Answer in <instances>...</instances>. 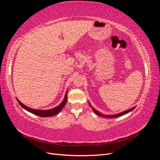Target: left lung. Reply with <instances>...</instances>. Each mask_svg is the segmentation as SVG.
Here are the masks:
<instances>
[{"instance_id": "8db88e82", "label": "left lung", "mask_w": 160, "mask_h": 160, "mask_svg": "<svg viewBox=\"0 0 160 160\" xmlns=\"http://www.w3.org/2000/svg\"><path fill=\"white\" fill-rule=\"evenodd\" d=\"M89 105H90V107L92 108V109H93V111H94V113H96L97 115H98L101 116V117H103V118L105 117V118H115L120 117V116H122V115H125V114H126V113H128L130 112V111H132V110H133V109L135 108V107H133V108H131V109H128V110H126V111H123V112L120 113H118V114H116V115H103V114H102V113H99V111H98L97 110H95L94 108H92V106H91V105H90V103H89Z\"/></svg>"}]
</instances>
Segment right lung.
<instances>
[{"label":"right lung","mask_w":160,"mask_h":160,"mask_svg":"<svg viewBox=\"0 0 160 160\" xmlns=\"http://www.w3.org/2000/svg\"><path fill=\"white\" fill-rule=\"evenodd\" d=\"M67 91L66 92V94H65L63 101H62V102L59 106H57V107L53 108V109H49V110H38V109H33L30 108H28L27 106L25 105L23 103H22L20 101L17 99V101L18 102V103L20 104V105L22 108L26 109L28 111H29V112H31L33 114H35L38 116H40V117H51V116L55 115L57 113H59L61 111V109L64 108V106L65 105V104L67 103Z\"/></svg>","instance_id":"add662e5"}]
</instances>
